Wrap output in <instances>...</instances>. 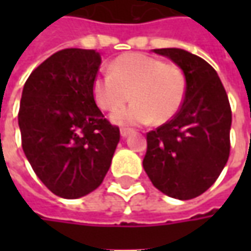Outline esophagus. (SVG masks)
<instances>
[{
    "label": "esophagus",
    "instance_id": "1",
    "mask_svg": "<svg viewBox=\"0 0 251 251\" xmlns=\"http://www.w3.org/2000/svg\"><path fill=\"white\" fill-rule=\"evenodd\" d=\"M131 132H132V130L131 128H121L120 130V135L123 137V138H126V137H128Z\"/></svg>",
    "mask_w": 251,
    "mask_h": 251
}]
</instances>
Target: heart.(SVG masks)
Listing matches in <instances>:
<instances>
[{
	"label": "heart",
	"instance_id": "obj_1",
	"mask_svg": "<svg viewBox=\"0 0 251 251\" xmlns=\"http://www.w3.org/2000/svg\"><path fill=\"white\" fill-rule=\"evenodd\" d=\"M186 91L187 79L178 65L142 53L117 57L109 74L98 75L92 82L93 99L101 110H119L130 96L134 100L113 114V123L120 126L166 123L180 110Z\"/></svg>",
	"mask_w": 251,
	"mask_h": 251
}]
</instances>
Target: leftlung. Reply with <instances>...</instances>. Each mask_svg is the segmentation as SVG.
<instances>
[{
	"label": "left lung",
	"instance_id": "left-lung-1",
	"mask_svg": "<svg viewBox=\"0 0 251 251\" xmlns=\"http://www.w3.org/2000/svg\"><path fill=\"white\" fill-rule=\"evenodd\" d=\"M184 71L187 91L177 114L147 134L142 160L152 184L169 197L191 200L211 187L230 152L232 110L209 64L181 49H155Z\"/></svg>",
	"mask_w": 251,
	"mask_h": 251
}]
</instances>
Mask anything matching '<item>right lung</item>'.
Returning <instances> with one entry per match:
<instances>
[{
  "instance_id": "right-lung-1",
  "label": "right lung",
  "mask_w": 251,
  "mask_h": 251,
  "mask_svg": "<svg viewBox=\"0 0 251 251\" xmlns=\"http://www.w3.org/2000/svg\"><path fill=\"white\" fill-rule=\"evenodd\" d=\"M96 50L64 49L34 68L18 113L22 148L36 176L55 196L79 198L99 187L120 130L96 106Z\"/></svg>"
}]
</instances>
